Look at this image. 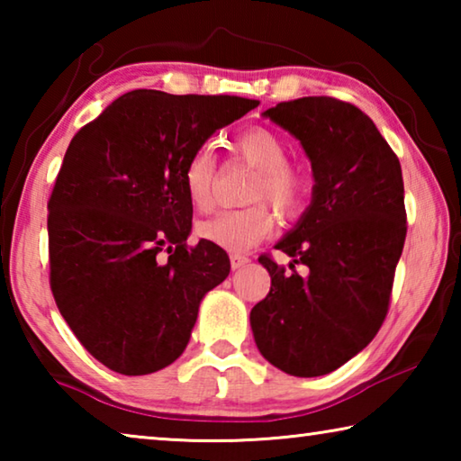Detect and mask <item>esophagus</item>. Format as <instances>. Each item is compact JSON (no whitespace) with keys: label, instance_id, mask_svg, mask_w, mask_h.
Instances as JSON below:
<instances>
[{"label":"esophagus","instance_id":"34e87169","mask_svg":"<svg viewBox=\"0 0 461 461\" xmlns=\"http://www.w3.org/2000/svg\"><path fill=\"white\" fill-rule=\"evenodd\" d=\"M230 262H231V268L238 270V268H244L249 262V258L244 254H230Z\"/></svg>","mask_w":461,"mask_h":461}]
</instances>
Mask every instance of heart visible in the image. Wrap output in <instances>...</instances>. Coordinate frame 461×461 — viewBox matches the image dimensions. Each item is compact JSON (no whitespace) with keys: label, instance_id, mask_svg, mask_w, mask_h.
Segmentation results:
<instances>
[{"label":"heart","instance_id":"1","mask_svg":"<svg viewBox=\"0 0 461 461\" xmlns=\"http://www.w3.org/2000/svg\"><path fill=\"white\" fill-rule=\"evenodd\" d=\"M231 150L240 160L256 168L244 201L252 205L217 213L197 225L199 238L230 252H246L258 246L275 230V213L285 221L303 215L311 197V178L303 170L288 165L291 148L286 140L268 128H249L233 140ZM217 165L212 148L203 146L189 156L183 168V189L189 205L199 213L213 207Z\"/></svg>","mask_w":461,"mask_h":461}]
</instances>
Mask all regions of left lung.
<instances>
[{
  "mask_svg": "<svg viewBox=\"0 0 461 461\" xmlns=\"http://www.w3.org/2000/svg\"><path fill=\"white\" fill-rule=\"evenodd\" d=\"M301 140L313 167V201L270 256V293L249 313L256 346L278 370L313 378L362 352L384 323L407 238L401 162L362 109L335 97H301L268 109ZM294 263L308 267L305 276Z\"/></svg>",
  "mask_w": 461,
  "mask_h": 461,
  "instance_id": "left-lung-1",
  "label": "left lung"
}]
</instances>
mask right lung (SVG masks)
<instances>
[{
	"instance_id": "1",
	"label": "right lung",
	"mask_w": 461,
	"mask_h": 461,
	"mask_svg": "<svg viewBox=\"0 0 461 461\" xmlns=\"http://www.w3.org/2000/svg\"><path fill=\"white\" fill-rule=\"evenodd\" d=\"M256 99L130 91L77 131L49 199L50 291L83 348L142 376L185 352L207 291L230 275L220 246L186 244L183 168Z\"/></svg>"
}]
</instances>
